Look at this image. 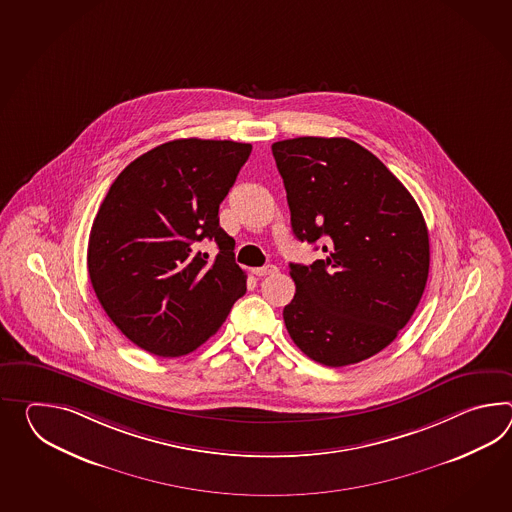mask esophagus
Wrapping results in <instances>:
<instances>
[{
  "label": "esophagus",
  "mask_w": 512,
  "mask_h": 512,
  "mask_svg": "<svg viewBox=\"0 0 512 512\" xmlns=\"http://www.w3.org/2000/svg\"><path fill=\"white\" fill-rule=\"evenodd\" d=\"M277 266H273V264H266V266H261V268H255L253 273L257 275V277H266V275H273V273H277Z\"/></svg>",
  "instance_id": "obj_1"
}]
</instances>
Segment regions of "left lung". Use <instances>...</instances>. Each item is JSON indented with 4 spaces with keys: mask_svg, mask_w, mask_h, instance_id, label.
<instances>
[{
    "mask_svg": "<svg viewBox=\"0 0 512 512\" xmlns=\"http://www.w3.org/2000/svg\"><path fill=\"white\" fill-rule=\"evenodd\" d=\"M297 239L325 257L290 264L296 296L286 330L318 364H358L397 338L421 301L430 239L421 209L397 176L347 137L272 145Z\"/></svg>",
    "mask_w": 512,
    "mask_h": 512,
    "instance_id": "left-lung-1",
    "label": "left lung"
}]
</instances>
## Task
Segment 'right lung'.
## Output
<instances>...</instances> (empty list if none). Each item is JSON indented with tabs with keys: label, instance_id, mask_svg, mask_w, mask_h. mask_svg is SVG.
<instances>
[{
	"label": "right lung",
	"instance_id": "obj_1",
	"mask_svg": "<svg viewBox=\"0 0 512 512\" xmlns=\"http://www.w3.org/2000/svg\"><path fill=\"white\" fill-rule=\"evenodd\" d=\"M250 154V143L174 139L134 159L99 207L91 286L115 327L147 353H193L246 294L218 207ZM202 239L216 240L215 262L197 251Z\"/></svg>",
	"mask_w": 512,
	"mask_h": 512
}]
</instances>
